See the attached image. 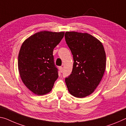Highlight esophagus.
<instances>
[{
	"label": "esophagus",
	"mask_w": 126,
	"mask_h": 126,
	"mask_svg": "<svg viewBox=\"0 0 126 126\" xmlns=\"http://www.w3.org/2000/svg\"><path fill=\"white\" fill-rule=\"evenodd\" d=\"M59 71L61 72H62L63 71V67H59Z\"/></svg>",
	"instance_id": "obj_1"
}]
</instances>
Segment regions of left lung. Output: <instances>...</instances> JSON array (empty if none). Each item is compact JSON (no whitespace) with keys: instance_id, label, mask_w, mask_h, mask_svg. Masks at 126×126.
Returning <instances> with one entry per match:
<instances>
[{"instance_id":"left-lung-1","label":"left lung","mask_w":126,"mask_h":126,"mask_svg":"<svg viewBox=\"0 0 126 126\" xmlns=\"http://www.w3.org/2000/svg\"><path fill=\"white\" fill-rule=\"evenodd\" d=\"M65 39L73 57L72 73L65 79L68 90L82 98L95 91L106 68V54L102 43L87 33L67 31Z\"/></svg>"}]
</instances>
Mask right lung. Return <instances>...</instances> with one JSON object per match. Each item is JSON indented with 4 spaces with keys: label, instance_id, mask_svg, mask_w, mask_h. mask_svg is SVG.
Wrapping results in <instances>:
<instances>
[{
    "label": "right lung",
    "instance_id": "right-lung-1",
    "mask_svg": "<svg viewBox=\"0 0 126 126\" xmlns=\"http://www.w3.org/2000/svg\"><path fill=\"white\" fill-rule=\"evenodd\" d=\"M64 35V32L42 31L30 36L22 44L18 59L20 77L36 95L49 93L58 77L53 52Z\"/></svg>",
    "mask_w": 126,
    "mask_h": 126
}]
</instances>
